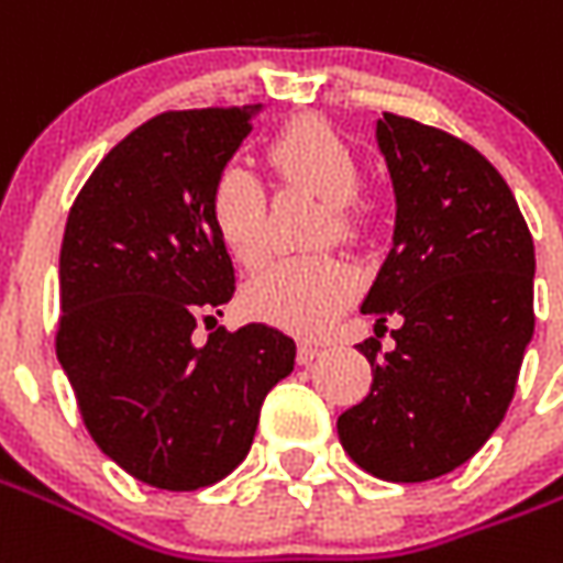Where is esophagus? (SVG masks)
Returning <instances> with one entry per match:
<instances>
[{
	"mask_svg": "<svg viewBox=\"0 0 563 563\" xmlns=\"http://www.w3.org/2000/svg\"><path fill=\"white\" fill-rule=\"evenodd\" d=\"M320 353H322V347H317V344H308V341H305V344H298V363L301 365L313 363Z\"/></svg>",
	"mask_w": 563,
	"mask_h": 563,
	"instance_id": "esophagus-1",
	"label": "esophagus"
}]
</instances>
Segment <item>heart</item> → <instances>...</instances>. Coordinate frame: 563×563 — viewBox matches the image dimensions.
<instances>
[{"mask_svg":"<svg viewBox=\"0 0 563 563\" xmlns=\"http://www.w3.org/2000/svg\"><path fill=\"white\" fill-rule=\"evenodd\" d=\"M268 164L286 186L317 191L329 203L325 238L360 231L356 195L363 170L341 136L317 118L295 121L268 145ZM210 219L219 241L241 265L253 268L271 250L268 195L241 161L219 167L210 186ZM360 289V271L344 258H280L243 286V310L292 335H320Z\"/></svg>","mask_w":563,"mask_h":563,"instance_id":"1","label":"heart"}]
</instances>
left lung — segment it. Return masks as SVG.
<instances>
[{"instance_id": "1", "label": "left lung", "mask_w": 563, "mask_h": 563, "mask_svg": "<svg viewBox=\"0 0 563 563\" xmlns=\"http://www.w3.org/2000/svg\"><path fill=\"white\" fill-rule=\"evenodd\" d=\"M377 148L396 195L393 246L365 295L372 390L338 418L356 466L384 482L457 470L500 427L533 338V238L497 167L451 133L384 112Z\"/></svg>"}]
</instances>
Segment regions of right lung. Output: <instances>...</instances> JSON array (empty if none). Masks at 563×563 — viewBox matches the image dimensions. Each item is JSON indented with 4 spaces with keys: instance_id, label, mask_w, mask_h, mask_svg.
<instances>
[{
    "instance_id": "1",
    "label": "right lung",
    "mask_w": 563,
    "mask_h": 563,
    "mask_svg": "<svg viewBox=\"0 0 563 563\" xmlns=\"http://www.w3.org/2000/svg\"><path fill=\"white\" fill-rule=\"evenodd\" d=\"M262 106L164 112L90 173L60 246L57 360L90 439L133 478L198 490L253 445L268 390L292 372L295 341L250 322L195 344L234 295L210 219V186Z\"/></svg>"
}]
</instances>
